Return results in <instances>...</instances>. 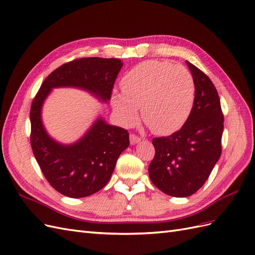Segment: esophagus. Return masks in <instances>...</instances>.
I'll list each match as a JSON object with an SVG mask.
<instances>
[{
	"label": "esophagus",
	"mask_w": 255,
	"mask_h": 255,
	"mask_svg": "<svg viewBox=\"0 0 255 255\" xmlns=\"http://www.w3.org/2000/svg\"><path fill=\"white\" fill-rule=\"evenodd\" d=\"M140 140H141L140 137H138L137 135H135V134H130L129 135V142H130V144H136V143L139 142Z\"/></svg>",
	"instance_id": "1"
}]
</instances>
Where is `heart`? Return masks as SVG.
Instances as JSON below:
<instances>
[{"label":"heart","instance_id":"heart-1","mask_svg":"<svg viewBox=\"0 0 255 255\" xmlns=\"http://www.w3.org/2000/svg\"><path fill=\"white\" fill-rule=\"evenodd\" d=\"M122 94L112 97L120 120L132 126L141 106L142 118L154 133L168 135L179 129L192 110L195 82L188 69L163 60H144L121 80Z\"/></svg>","mask_w":255,"mask_h":255}]
</instances>
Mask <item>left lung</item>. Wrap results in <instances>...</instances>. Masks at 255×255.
Returning a JSON list of instances; mask_svg holds the SVG:
<instances>
[{"label":"left lung","instance_id":"1","mask_svg":"<svg viewBox=\"0 0 255 255\" xmlns=\"http://www.w3.org/2000/svg\"><path fill=\"white\" fill-rule=\"evenodd\" d=\"M195 82L192 110L181 129L153 138L155 155L149 176L166 195L184 198L203 186L221 155L223 114L218 92L208 76L186 61Z\"/></svg>","mask_w":255,"mask_h":255}]
</instances>
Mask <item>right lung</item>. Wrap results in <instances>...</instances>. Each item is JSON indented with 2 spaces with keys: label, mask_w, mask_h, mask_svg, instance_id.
<instances>
[{
  "label": "right lung",
  "mask_w": 255,
  "mask_h": 255,
  "mask_svg": "<svg viewBox=\"0 0 255 255\" xmlns=\"http://www.w3.org/2000/svg\"><path fill=\"white\" fill-rule=\"evenodd\" d=\"M122 66L117 58L86 57L69 61L48 75L33 100L30 145L44 177L61 195L84 198L101 190L109 183L119 155L129 144L128 133L99 118L78 142L58 143L42 125L44 100L53 88L76 87L107 102Z\"/></svg>",
  "instance_id": "obj_1"
}]
</instances>
